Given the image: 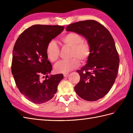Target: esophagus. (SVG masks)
I'll return each mask as SVG.
<instances>
[{
	"label": "esophagus",
	"mask_w": 133,
	"mask_h": 133,
	"mask_svg": "<svg viewBox=\"0 0 133 133\" xmlns=\"http://www.w3.org/2000/svg\"><path fill=\"white\" fill-rule=\"evenodd\" d=\"M69 75V73H66V74H63V76H64V77H67Z\"/></svg>",
	"instance_id": "esophagus-1"
}]
</instances>
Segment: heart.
Returning <instances> with one entry per match:
<instances>
[{
	"label": "heart",
	"mask_w": 133,
	"mask_h": 133,
	"mask_svg": "<svg viewBox=\"0 0 133 133\" xmlns=\"http://www.w3.org/2000/svg\"><path fill=\"white\" fill-rule=\"evenodd\" d=\"M61 40L64 45L71 48V57L72 58L59 62L54 66V70L56 72L66 74L79 66L80 62L77 58L82 62L87 61L91 55V50L90 44L83 41L82 36L76 32L67 34L61 38ZM46 55L50 62H54L58 60L59 47L55 41H51L47 44Z\"/></svg>",
	"instance_id": "b5f03b06"
}]
</instances>
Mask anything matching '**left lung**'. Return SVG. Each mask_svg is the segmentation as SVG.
<instances>
[{"label": "left lung", "instance_id": "left-lung-1", "mask_svg": "<svg viewBox=\"0 0 133 133\" xmlns=\"http://www.w3.org/2000/svg\"><path fill=\"white\" fill-rule=\"evenodd\" d=\"M66 30L85 38L91 50L87 63L77 70L80 81L75 91L86 101L99 99L109 92L117 77L119 58L114 39L106 28L93 20L72 23Z\"/></svg>", "mask_w": 133, "mask_h": 133}]
</instances>
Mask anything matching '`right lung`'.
I'll return each mask as SVG.
<instances>
[{"mask_svg": "<svg viewBox=\"0 0 133 133\" xmlns=\"http://www.w3.org/2000/svg\"><path fill=\"white\" fill-rule=\"evenodd\" d=\"M63 30L61 26L33 25L19 35L14 45L11 71L20 92L33 103L51 99L63 79L62 74L48 75L52 65L46 55L47 44Z\"/></svg>", "mask_w": 133, "mask_h": 133, "instance_id": "1", "label": "right lung"}]
</instances>
